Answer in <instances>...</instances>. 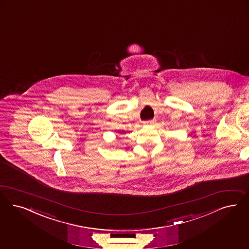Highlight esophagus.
<instances>
[{
  "label": "esophagus",
  "mask_w": 249,
  "mask_h": 249,
  "mask_svg": "<svg viewBox=\"0 0 249 249\" xmlns=\"http://www.w3.org/2000/svg\"><path fill=\"white\" fill-rule=\"evenodd\" d=\"M143 126H151V125H154L155 124V120H147V121H143L142 122Z\"/></svg>",
  "instance_id": "34e87169"
}]
</instances>
